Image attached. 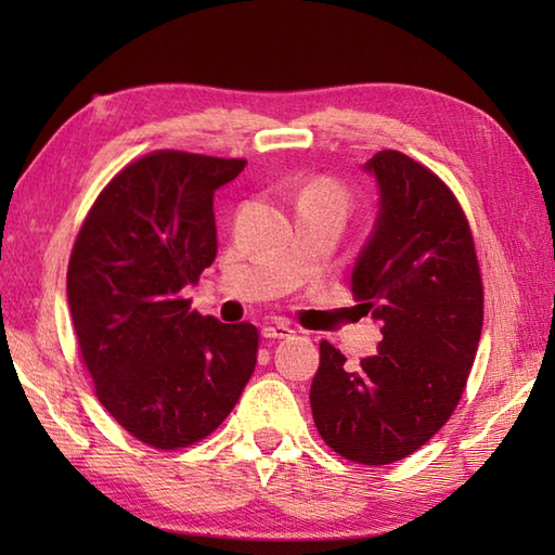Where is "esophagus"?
<instances>
[{
	"label": "esophagus",
	"instance_id": "1",
	"mask_svg": "<svg viewBox=\"0 0 555 555\" xmlns=\"http://www.w3.org/2000/svg\"><path fill=\"white\" fill-rule=\"evenodd\" d=\"M293 334H296V328H291L286 322H267L262 326L264 338H291Z\"/></svg>",
	"mask_w": 555,
	"mask_h": 555
}]
</instances>
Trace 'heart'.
<instances>
[{
  "label": "heart",
  "instance_id": "obj_1",
  "mask_svg": "<svg viewBox=\"0 0 555 555\" xmlns=\"http://www.w3.org/2000/svg\"><path fill=\"white\" fill-rule=\"evenodd\" d=\"M300 197H328V199H338V203H344V191L328 179H317L312 181L308 188H305Z\"/></svg>",
  "mask_w": 555,
  "mask_h": 555
}]
</instances>
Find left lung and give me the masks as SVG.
<instances>
[{
    "mask_svg": "<svg viewBox=\"0 0 555 555\" xmlns=\"http://www.w3.org/2000/svg\"><path fill=\"white\" fill-rule=\"evenodd\" d=\"M364 169L379 185V217L350 284L384 338L358 370L322 340L310 405L340 457L391 465L427 443L463 398L485 286L469 221L439 176L398 150L376 152Z\"/></svg>",
    "mask_w": 555,
    "mask_h": 555,
    "instance_id": "1",
    "label": "left lung"
}]
</instances>
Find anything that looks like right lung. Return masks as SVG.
<instances>
[{"mask_svg":"<svg viewBox=\"0 0 555 555\" xmlns=\"http://www.w3.org/2000/svg\"><path fill=\"white\" fill-rule=\"evenodd\" d=\"M245 164L150 152L102 188L70 250L68 308L95 396L159 451L215 431L255 372L257 326L203 317L183 293L217 257L215 191Z\"/></svg>","mask_w":555,"mask_h":555,"instance_id":"add662e5","label":"right lung"}]
</instances>
